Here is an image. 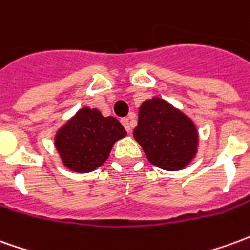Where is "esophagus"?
<instances>
[{
  "instance_id": "34e87169",
  "label": "esophagus",
  "mask_w": 250,
  "mask_h": 250,
  "mask_svg": "<svg viewBox=\"0 0 250 250\" xmlns=\"http://www.w3.org/2000/svg\"><path fill=\"white\" fill-rule=\"evenodd\" d=\"M120 122H122V125H123V127L125 128V131H127V132H130L131 127H132V125H131L130 119H128V118H123Z\"/></svg>"
}]
</instances>
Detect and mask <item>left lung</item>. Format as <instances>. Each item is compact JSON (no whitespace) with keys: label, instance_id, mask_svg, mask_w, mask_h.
Here are the masks:
<instances>
[{"label":"left lung","instance_id":"1","mask_svg":"<svg viewBox=\"0 0 250 250\" xmlns=\"http://www.w3.org/2000/svg\"><path fill=\"white\" fill-rule=\"evenodd\" d=\"M134 138L147 160L165 170L186 167L198 147V131L192 120L158 97L141 105Z\"/></svg>","mask_w":250,"mask_h":250}]
</instances>
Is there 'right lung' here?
Segmentation results:
<instances>
[{"mask_svg": "<svg viewBox=\"0 0 250 250\" xmlns=\"http://www.w3.org/2000/svg\"><path fill=\"white\" fill-rule=\"evenodd\" d=\"M123 137L125 131L119 120L83 107L57 132L55 147L64 167L88 173L105 162L113 143Z\"/></svg>", "mask_w": 250, "mask_h": 250, "instance_id": "right-lung-1", "label": "right lung"}]
</instances>
